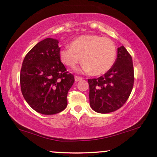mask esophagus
I'll list each match as a JSON object with an SVG mask.
<instances>
[{
  "instance_id": "esophagus-1",
  "label": "esophagus",
  "mask_w": 157,
  "mask_h": 157,
  "mask_svg": "<svg viewBox=\"0 0 157 157\" xmlns=\"http://www.w3.org/2000/svg\"><path fill=\"white\" fill-rule=\"evenodd\" d=\"M74 78H75V81H78L82 80V78L80 76H75Z\"/></svg>"
}]
</instances>
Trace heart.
<instances>
[{"instance_id":"1","label":"heart","mask_w":157,"mask_h":157,"mask_svg":"<svg viewBox=\"0 0 157 157\" xmlns=\"http://www.w3.org/2000/svg\"><path fill=\"white\" fill-rule=\"evenodd\" d=\"M59 56L61 61L71 68H75L83 60L85 70L98 76L113 67L117 49L110 39L88 34L75 39L71 47L61 49Z\"/></svg>"}]
</instances>
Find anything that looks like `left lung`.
<instances>
[{"label": "left lung", "instance_id": "8db88e82", "mask_svg": "<svg viewBox=\"0 0 157 157\" xmlns=\"http://www.w3.org/2000/svg\"><path fill=\"white\" fill-rule=\"evenodd\" d=\"M89 102L99 113H109L121 108L131 94L134 83L131 56L124 46L117 48L115 63L103 76L88 79Z\"/></svg>", "mask_w": 157, "mask_h": 157}]
</instances>
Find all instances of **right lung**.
Masks as SVG:
<instances>
[{"instance_id":"obj_1","label":"right lung","mask_w":157,"mask_h":157,"mask_svg":"<svg viewBox=\"0 0 157 157\" xmlns=\"http://www.w3.org/2000/svg\"><path fill=\"white\" fill-rule=\"evenodd\" d=\"M58 40L46 38L26 54L20 74L24 98L32 109L43 115L60 113L67 107V95L74 76L61 63Z\"/></svg>"}]
</instances>
